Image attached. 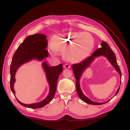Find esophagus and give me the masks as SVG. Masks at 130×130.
Segmentation results:
<instances>
[{
    "label": "esophagus",
    "instance_id": "obj_1",
    "mask_svg": "<svg viewBox=\"0 0 130 130\" xmlns=\"http://www.w3.org/2000/svg\"><path fill=\"white\" fill-rule=\"evenodd\" d=\"M63 67H64V68H66V69H67V68H70V65L68 64V63H66V64H65L64 65Z\"/></svg>",
    "mask_w": 130,
    "mask_h": 130
}]
</instances>
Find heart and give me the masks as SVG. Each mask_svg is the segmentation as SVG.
Returning <instances> with one entry per match:
<instances>
[{
	"label": "heart",
	"mask_w": 130,
	"mask_h": 130,
	"mask_svg": "<svg viewBox=\"0 0 130 130\" xmlns=\"http://www.w3.org/2000/svg\"><path fill=\"white\" fill-rule=\"evenodd\" d=\"M51 48L54 50L51 54L55 56L54 51L63 52L67 60L72 62H78L87 56L94 46V39L88 32H67L58 34L53 36Z\"/></svg>",
	"instance_id": "obj_1"
}]
</instances>
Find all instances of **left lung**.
Listing matches in <instances>:
<instances>
[{
	"label": "left lung",
	"instance_id": "left-lung-1",
	"mask_svg": "<svg viewBox=\"0 0 130 130\" xmlns=\"http://www.w3.org/2000/svg\"><path fill=\"white\" fill-rule=\"evenodd\" d=\"M101 48H100L99 49H96L95 52H94L92 56H90L88 57H87L84 61L79 63L77 64H74L72 66V68L73 70V73L75 75V77L76 79V91L78 94V96H79L80 99L83 100L85 103H87L88 104L90 105H103L106 103H107L109 100L105 102V103H95V102L92 101L91 100H90L89 98H88L87 96H86L84 94L82 93V90L80 88V77L82 75V73L84 72V70L88 68L89 66V65L91 64V63L94 61L95 57H98L99 56H105L106 58L108 59L109 62L111 63V64L115 67L117 72L119 74V75L120 78L121 77V73L120 71V69L117 63V59L115 53L113 52V50L111 49V48L109 46L108 44L107 43L103 41L101 43ZM120 84H121V81H120ZM119 87L117 90V92L115 95L118 93L119 89Z\"/></svg>",
	"mask_w": 130,
	"mask_h": 130
}]
</instances>
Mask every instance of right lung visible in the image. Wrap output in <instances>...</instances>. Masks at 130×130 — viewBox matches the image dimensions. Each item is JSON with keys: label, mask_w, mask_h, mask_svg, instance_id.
Masks as SVG:
<instances>
[{"label": "right lung", "mask_w": 130, "mask_h": 130, "mask_svg": "<svg viewBox=\"0 0 130 130\" xmlns=\"http://www.w3.org/2000/svg\"><path fill=\"white\" fill-rule=\"evenodd\" d=\"M46 38V35L41 34L27 36L14 53L10 67V87L14 95H15L13 88L15 81V74L19 67L32 60L41 61L44 58L48 57V51L45 49L48 45ZM42 66L46 73V79L49 85V94L42 101L31 104L22 103L16 98L18 103L24 107L31 108H41L49 103L53 99L56 92L58 78L63 71V66L60 64L57 66L50 67L46 62H44Z\"/></svg>", "instance_id": "add662e5"}]
</instances>
